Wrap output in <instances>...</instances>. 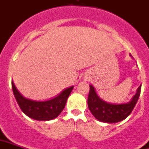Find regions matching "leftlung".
Instances as JSON below:
<instances>
[{"label":"left lung","mask_w":149,"mask_h":149,"mask_svg":"<svg viewBox=\"0 0 149 149\" xmlns=\"http://www.w3.org/2000/svg\"><path fill=\"white\" fill-rule=\"evenodd\" d=\"M88 97V106L93 116L99 121L104 123H117L126 119L136 106L141 92V86L128 103L113 104L104 102L96 94L95 88L90 85Z\"/></svg>","instance_id":"obj_1"}]
</instances>
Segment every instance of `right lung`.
<instances>
[{
    "mask_svg": "<svg viewBox=\"0 0 149 149\" xmlns=\"http://www.w3.org/2000/svg\"><path fill=\"white\" fill-rule=\"evenodd\" d=\"M12 88L15 98L25 114L36 120L47 121L54 119L61 113L73 86L66 88L57 97L46 102H36L26 98L19 92L13 82Z\"/></svg>",
    "mask_w": 149,
    "mask_h": 149,
    "instance_id": "1",
    "label": "right lung"
}]
</instances>
